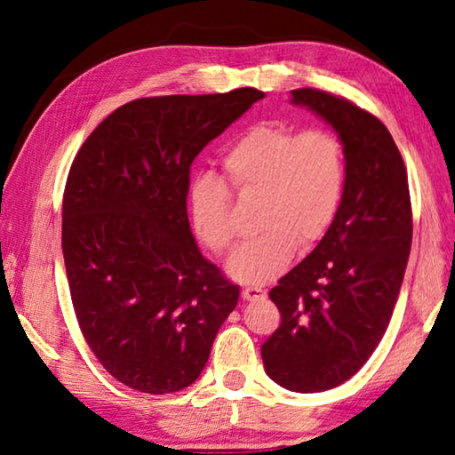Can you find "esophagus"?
I'll use <instances>...</instances> for the list:
<instances>
[{
    "instance_id": "34e87169",
    "label": "esophagus",
    "mask_w": 455,
    "mask_h": 455,
    "mask_svg": "<svg viewBox=\"0 0 455 455\" xmlns=\"http://www.w3.org/2000/svg\"><path fill=\"white\" fill-rule=\"evenodd\" d=\"M265 297V291L260 287H252V284H249V287H243V299L244 301H259V299Z\"/></svg>"
}]
</instances>
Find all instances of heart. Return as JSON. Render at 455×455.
I'll return each instance as SVG.
<instances>
[{
	"instance_id": "b5f03b06",
	"label": "heart",
	"mask_w": 455,
	"mask_h": 455,
	"mask_svg": "<svg viewBox=\"0 0 455 455\" xmlns=\"http://www.w3.org/2000/svg\"><path fill=\"white\" fill-rule=\"evenodd\" d=\"M220 172L236 196H259L260 233L238 246L228 273L246 284H263L289 265L297 244L313 246L329 233L341 209L347 160L345 146L325 128L295 130L257 124L220 156ZM212 174L196 176L188 188L192 233L217 255L235 244L230 192Z\"/></svg>"
}]
</instances>
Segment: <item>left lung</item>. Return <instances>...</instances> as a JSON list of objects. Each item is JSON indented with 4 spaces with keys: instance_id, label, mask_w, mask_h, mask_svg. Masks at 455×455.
Returning <instances> with one entry per match:
<instances>
[{
    "instance_id": "obj_1",
    "label": "left lung",
    "mask_w": 455,
    "mask_h": 455,
    "mask_svg": "<svg viewBox=\"0 0 455 455\" xmlns=\"http://www.w3.org/2000/svg\"><path fill=\"white\" fill-rule=\"evenodd\" d=\"M291 94L341 138L347 182L329 233L268 292L281 325L260 355L281 387L317 394L355 375L389 325L411 251V200L403 158L379 118L323 90Z\"/></svg>"
}]
</instances>
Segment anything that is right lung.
I'll list each match as a JSON object with an SVG mask.
<instances>
[{
  "label": "right lung",
  "instance_id": "obj_1",
  "mask_svg": "<svg viewBox=\"0 0 455 455\" xmlns=\"http://www.w3.org/2000/svg\"><path fill=\"white\" fill-rule=\"evenodd\" d=\"M260 98L238 88L132 100L72 163L61 251L76 319L106 371L142 394L195 383L238 303V284L200 255L187 196L192 160Z\"/></svg>",
  "mask_w": 455,
  "mask_h": 455
}]
</instances>
